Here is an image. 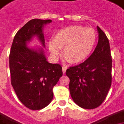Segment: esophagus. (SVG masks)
Here are the masks:
<instances>
[{
  "mask_svg": "<svg viewBox=\"0 0 124 124\" xmlns=\"http://www.w3.org/2000/svg\"><path fill=\"white\" fill-rule=\"evenodd\" d=\"M66 70H67V68H66V67H63V73H65Z\"/></svg>",
  "mask_w": 124,
  "mask_h": 124,
  "instance_id": "obj_1",
  "label": "esophagus"
}]
</instances>
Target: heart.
I'll return each mask as SVG.
<instances>
[{
	"instance_id": "heart-1",
	"label": "heart",
	"mask_w": 124,
	"mask_h": 124,
	"mask_svg": "<svg viewBox=\"0 0 124 124\" xmlns=\"http://www.w3.org/2000/svg\"><path fill=\"white\" fill-rule=\"evenodd\" d=\"M96 34L91 28L71 25L61 29L53 36V42L48 43V49L53 57L60 55L59 49L71 64L83 63L89 57L96 44Z\"/></svg>"
}]
</instances>
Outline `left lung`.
Returning <instances> with one entry per match:
<instances>
[{"label": "left lung", "instance_id": "left-lung-1", "mask_svg": "<svg viewBox=\"0 0 124 124\" xmlns=\"http://www.w3.org/2000/svg\"><path fill=\"white\" fill-rule=\"evenodd\" d=\"M98 44L83 63L69 67L70 91L73 101L86 109H95L105 99L111 85L112 59L108 38L97 26Z\"/></svg>", "mask_w": 124, "mask_h": 124}]
</instances>
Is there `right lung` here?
I'll list each match as a JSON object with an SVG mask.
<instances>
[{
    "instance_id": "right-lung-1",
    "label": "right lung",
    "mask_w": 124,
    "mask_h": 124,
    "mask_svg": "<svg viewBox=\"0 0 124 124\" xmlns=\"http://www.w3.org/2000/svg\"><path fill=\"white\" fill-rule=\"evenodd\" d=\"M51 21L39 19L28 21L15 34L9 54L12 86L21 103L31 110L43 109L51 103L53 88L63 76L61 65L48 63L42 48L27 46L37 36L45 46L43 28Z\"/></svg>"
}]
</instances>
